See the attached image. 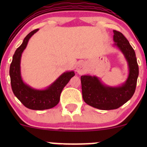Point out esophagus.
Wrapping results in <instances>:
<instances>
[{
	"label": "esophagus",
	"instance_id": "34e87169",
	"mask_svg": "<svg viewBox=\"0 0 147 147\" xmlns=\"http://www.w3.org/2000/svg\"><path fill=\"white\" fill-rule=\"evenodd\" d=\"M77 72H78L79 75H83L85 72V67H84L83 63H79L77 65V68H76Z\"/></svg>",
	"mask_w": 147,
	"mask_h": 147
}]
</instances>
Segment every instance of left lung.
Instances as JSON below:
<instances>
[{
	"instance_id": "left-lung-1",
	"label": "left lung",
	"mask_w": 147,
	"mask_h": 147,
	"mask_svg": "<svg viewBox=\"0 0 147 147\" xmlns=\"http://www.w3.org/2000/svg\"><path fill=\"white\" fill-rule=\"evenodd\" d=\"M114 46L122 52L129 67L126 82L119 86H109L103 84L96 76L81 77L82 97L88 105L100 110H113L120 107L132 97L136 90L139 75L136 52L126 37L113 30Z\"/></svg>"
}]
</instances>
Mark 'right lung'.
Listing matches in <instances>:
<instances>
[{"label": "right lung", "instance_id": "1", "mask_svg": "<svg viewBox=\"0 0 147 147\" xmlns=\"http://www.w3.org/2000/svg\"><path fill=\"white\" fill-rule=\"evenodd\" d=\"M34 30L25 37L23 43L14 52L9 68L11 86L14 95L25 107L32 110H46L55 107L60 100L63 88L72 77L74 71L63 72L55 82L43 90L35 89L23 82L21 73L22 53L26 48L28 41L32 35L38 31Z\"/></svg>", "mask_w": 147, "mask_h": 147}]
</instances>
